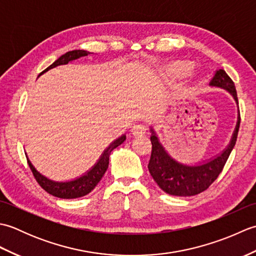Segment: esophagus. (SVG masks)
<instances>
[{"label": "esophagus", "instance_id": "1", "mask_svg": "<svg viewBox=\"0 0 256 256\" xmlns=\"http://www.w3.org/2000/svg\"><path fill=\"white\" fill-rule=\"evenodd\" d=\"M145 133H146V128L144 125L136 124L132 128V134L134 136H142V135H144Z\"/></svg>", "mask_w": 256, "mask_h": 256}]
</instances>
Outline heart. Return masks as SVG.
<instances>
[{
  "label": "heart",
  "instance_id": "b5f03b06",
  "mask_svg": "<svg viewBox=\"0 0 256 256\" xmlns=\"http://www.w3.org/2000/svg\"><path fill=\"white\" fill-rule=\"evenodd\" d=\"M192 64L188 62H176L167 68V74L174 78H182L192 72Z\"/></svg>",
  "mask_w": 256,
  "mask_h": 256
}]
</instances>
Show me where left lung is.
<instances>
[{
	"label": "left lung",
	"instance_id": "left-lung-1",
	"mask_svg": "<svg viewBox=\"0 0 256 256\" xmlns=\"http://www.w3.org/2000/svg\"><path fill=\"white\" fill-rule=\"evenodd\" d=\"M210 86L226 90L232 96L238 106V120L226 148L210 158L197 162H182L168 153L165 146L162 144L158 134L154 126H150L152 154L148 162V170L160 188L168 194L178 197H190L204 192L214 182L222 172L226 162L229 158L234 148L238 128H240V111L234 82L226 74L224 69L216 72L209 84Z\"/></svg>",
	"mask_w": 256,
	"mask_h": 256
}]
</instances>
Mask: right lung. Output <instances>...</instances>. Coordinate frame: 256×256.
<instances>
[{
    "instance_id": "right-lung-1",
    "label": "right lung",
    "mask_w": 256,
    "mask_h": 256,
    "mask_svg": "<svg viewBox=\"0 0 256 256\" xmlns=\"http://www.w3.org/2000/svg\"><path fill=\"white\" fill-rule=\"evenodd\" d=\"M90 54L92 52L84 50H76L68 52L64 54V55L59 57L57 60L54 62L50 66L46 68L40 74H45L50 69L60 66V64H67L70 62H74L76 59H79L81 57H86L90 55ZM125 140H126V135L125 134L121 135V136L118 138L116 140H114L113 142L108 145L104 150H103V153L99 157V160H96V164L92 166L88 172L82 174V175L77 178L72 179V180H66V182H57V180H54V179L46 177L45 175H42V174L38 172L35 168V166L32 164V162L30 160L27 154L26 153L25 154L27 157V160H28V165L30 167V170L32 174H34V177L36 178L37 182L40 184V187L44 189L45 192L50 194L52 196H55L57 198L74 199V198L84 197V196L88 194L96 188V186L99 184L101 178L103 177V175H104L108 170L111 152L114 148H116L118 146L121 145Z\"/></svg>"
}]
</instances>
